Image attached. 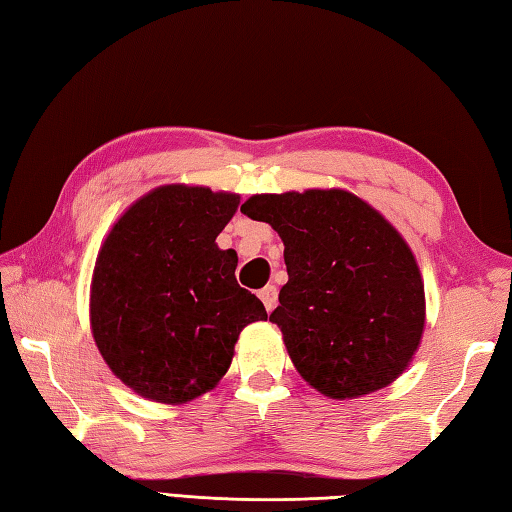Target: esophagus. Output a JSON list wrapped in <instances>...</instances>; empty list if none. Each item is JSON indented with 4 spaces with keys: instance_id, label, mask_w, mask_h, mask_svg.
<instances>
[{
    "instance_id": "esophagus-1",
    "label": "esophagus",
    "mask_w": 512,
    "mask_h": 512,
    "mask_svg": "<svg viewBox=\"0 0 512 512\" xmlns=\"http://www.w3.org/2000/svg\"><path fill=\"white\" fill-rule=\"evenodd\" d=\"M258 296H260V300H263V305H265L267 311H274L276 302H278V289L274 285H267V287L260 289Z\"/></svg>"
}]
</instances>
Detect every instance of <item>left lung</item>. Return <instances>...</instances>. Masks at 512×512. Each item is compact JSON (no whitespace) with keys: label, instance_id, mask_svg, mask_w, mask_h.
I'll return each instance as SVG.
<instances>
[{"label":"left lung","instance_id":"obj_1","mask_svg":"<svg viewBox=\"0 0 512 512\" xmlns=\"http://www.w3.org/2000/svg\"><path fill=\"white\" fill-rule=\"evenodd\" d=\"M241 212L285 243L289 280L269 320L302 378L333 400L398 378L424 329V285L402 236L342 190L260 194Z\"/></svg>","mask_w":512,"mask_h":512}]
</instances>
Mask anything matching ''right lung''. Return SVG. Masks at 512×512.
I'll return each instance as SVG.
<instances>
[{
	"instance_id": "add662e5",
	"label": "right lung",
	"mask_w": 512,
	"mask_h": 512,
	"mask_svg": "<svg viewBox=\"0 0 512 512\" xmlns=\"http://www.w3.org/2000/svg\"><path fill=\"white\" fill-rule=\"evenodd\" d=\"M236 194L165 185L112 227L92 278V336L112 373L143 398L181 404L210 391L238 333L267 320L236 283L234 249L216 247Z\"/></svg>"
}]
</instances>
